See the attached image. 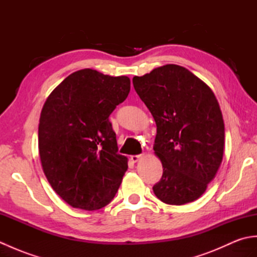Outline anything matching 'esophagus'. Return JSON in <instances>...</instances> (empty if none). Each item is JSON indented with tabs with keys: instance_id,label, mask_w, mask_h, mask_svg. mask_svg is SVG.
I'll return each mask as SVG.
<instances>
[{
	"instance_id": "34e87169",
	"label": "esophagus",
	"mask_w": 257,
	"mask_h": 257,
	"mask_svg": "<svg viewBox=\"0 0 257 257\" xmlns=\"http://www.w3.org/2000/svg\"><path fill=\"white\" fill-rule=\"evenodd\" d=\"M141 158H143V155H135V156L130 157V160H132L133 162H137L141 159Z\"/></svg>"
}]
</instances>
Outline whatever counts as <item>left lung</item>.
Segmentation results:
<instances>
[{"instance_id": "1", "label": "left lung", "mask_w": 257, "mask_h": 257, "mask_svg": "<svg viewBox=\"0 0 257 257\" xmlns=\"http://www.w3.org/2000/svg\"><path fill=\"white\" fill-rule=\"evenodd\" d=\"M133 83L157 124L154 150L163 173L152 188L156 196L171 205L198 200L224 152V121L214 92L174 64L135 76Z\"/></svg>"}]
</instances>
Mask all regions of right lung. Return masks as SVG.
<instances>
[{
	"label": "right lung",
	"instance_id": "add662e5",
	"mask_svg": "<svg viewBox=\"0 0 257 257\" xmlns=\"http://www.w3.org/2000/svg\"><path fill=\"white\" fill-rule=\"evenodd\" d=\"M130 79L85 68L70 74L43 106L38 152L53 190L76 209L110 203L128 169L109 116L127 98Z\"/></svg>",
	"mask_w": 257,
	"mask_h": 257
}]
</instances>
